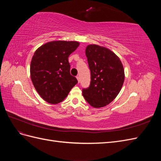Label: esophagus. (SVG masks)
<instances>
[{
  "label": "esophagus",
  "mask_w": 161,
  "mask_h": 161,
  "mask_svg": "<svg viewBox=\"0 0 161 161\" xmlns=\"http://www.w3.org/2000/svg\"><path fill=\"white\" fill-rule=\"evenodd\" d=\"M76 79H77V80H78V82H80V76H76Z\"/></svg>",
  "instance_id": "1"
}]
</instances>
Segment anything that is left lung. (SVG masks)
Segmentation results:
<instances>
[{
    "instance_id": "8db88e82",
    "label": "left lung",
    "mask_w": 161,
    "mask_h": 161,
    "mask_svg": "<svg viewBox=\"0 0 161 161\" xmlns=\"http://www.w3.org/2000/svg\"><path fill=\"white\" fill-rule=\"evenodd\" d=\"M91 71V83L82 95L93 108L109 104L119 94L124 82V70L119 58L110 50L98 45L86 47Z\"/></svg>"
}]
</instances>
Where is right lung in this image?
I'll return each mask as SVG.
<instances>
[{
    "label": "right lung",
    "mask_w": 161,
    "mask_h": 161,
    "mask_svg": "<svg viewBox=\"0 0 161 161\" xmlns=\"http://www.w3.org/2000/svg\"><path fill=\"white\" fill-rule=\"evenodd\" d=\"M79 46L77 42L53 41L43 44L34 53L30 65L31 81L47 103H60L78 82L70 73L69 56Z\"/></svg>",
    "instance_id": "right-lung-1"
}]
</instances>
